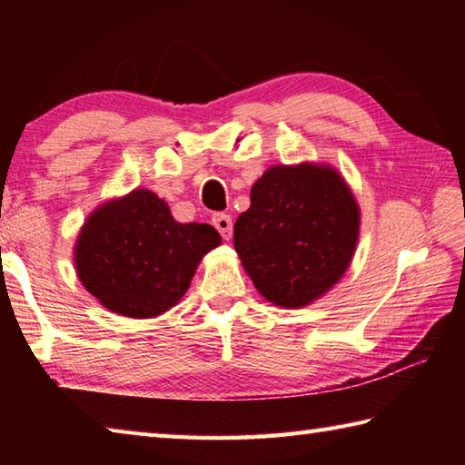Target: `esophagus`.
Segmentation results:
<instances>
[{
    "label": "esophagus",
    "mask_w": 465,
    "mask_h": 465,
    "mask_svg": "<svg viewBox=\"0 0 465 465\" xmlns=\"http://www.w3.org/2000/svg\"><path fill=\"white\" fill-rule=\"evenodd\" d=\"M215 225V230L222 233L223 240H230L232 238V232H233V223H232V217L225 215V213H215L213 219H211Z\"/></svg>",
    "instance_id": "esophagus-1"
}]
</instances>
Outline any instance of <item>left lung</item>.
<instances>
[{"mask_svg": "<svg viewBox=\"0 0 465 465\" xmlns=\"http://www.w3.org/2000/svg\"><path fill=\"white\" fill-rule=\"evenodd\" d=\"M359 238L355 196L326 166H272L233 225L254 287L281 308H303L349 269Z\"/></svg>", "mask_w": 465, "mask_h": 465, "instance_id": "obj_1", "label": "left lung"}]
</instances>
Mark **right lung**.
<instances>
[{
  "label": "right lung",
  "mask_w": 465,
  "mask_h": 465,
  "mask_svg": "<svg viewBox=\"0 0 465 465\" xmlns=\"http://www.w3.org/2000/svg\"><path fill=\"white\" fill-rule=\"evenodd\" d=\"M222 235L207 223H178L145 188L94 211L75 246L84 287L110 312L153 318L186 293L196 264Z\"/></svg>",
  "instance_id": "1"
}]
</instances>
